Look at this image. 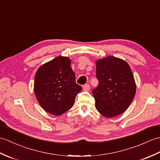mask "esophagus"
<instances>
[{"label": "esophagus", "mask_w": 160, "mask_h": 160, "mask_svg": "<svg viewBox=\"0 0 160 160\" xmlns=\"http://www.w3.org/2000/svg\"><path fill=\"white\" fill-rule=\"evenodd\" d=\"M83 89H84V91H89V89H90L89 84H84V85L83 86Z\"/></svg>", "instance_id": "esophagus-1"}]
</instances>
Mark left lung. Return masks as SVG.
<instances>
[{
	"instance_id": "1",
	"label": "left lung",
	"mask_w": 160,
	"mask_h": 160,
	"mask_svg": "<svg viewBox=\"0 0 160 160\" xmlns=\"http://www.w3.org/2000/svg\"><path fill=\"white\" fill-rule=\"evenodd\" d=\"M96 77L99 84L92 93L98 112L106 118L124 113L136 92L134 76L128 64L112 56L98 60Z\"/></svg>"
}]
</instances>
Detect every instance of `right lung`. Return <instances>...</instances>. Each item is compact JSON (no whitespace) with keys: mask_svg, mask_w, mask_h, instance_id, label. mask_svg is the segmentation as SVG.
Masks as SVG:
<instances>
[{"mask_svg":"<svg viewBox=\"0 0 160 160\" xmlns=\"http://www.w3.org/2000/svg\"><path fill=\"white\" fill-rule=\"evenodd\" d=\"M34 93L40 105L47 113L58 116L74 104L82 90L68 57L58 56L40 66L35 74Z\"/></svg>","mask_w":160,"mask_h":160,"instance_id":"add662e5","label":"right lung"}]
</instances>
